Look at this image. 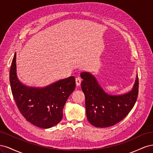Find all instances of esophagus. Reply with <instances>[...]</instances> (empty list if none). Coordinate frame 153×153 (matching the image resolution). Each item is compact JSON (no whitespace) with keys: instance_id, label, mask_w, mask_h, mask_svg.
<instances>
[{"instance_id":"obj_1","label":"esophagus","mask_w":153,"mask_h":153,"mask_svg":"<svg viewBox=\"0 0 153 153\" xmlns=\"http://www.w3.org/2000/svg\"><path fill=\"white\" fill-rule=\"evenodd\" d=\"M75 82H76V86H79L81 84V82H82L81 78L80 77H76V79H75Z\"/></svg>"}]
</instances>
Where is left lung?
I'll list each match as a JSON object with an SVG mask.
<instances>
[{
    "mask_svg": "<svg viewBox=\"0 0 153 153\" xmlns=\"http://www.w3.org/2000/svg\"><path fill=\"white\" fill-rule=\"evenodd\" d=\"M80 76L83 79L81 88L85 97L87 118L94 126H113L122 121L135 105L138 94V75L132 89L119 95L106 93L89 72H82Z\"/></svg>",
    "mask_w": 153,
    "mask_h": 153,
    "instance_id": "8db88e82",
    "label": "left lung"
}]
</instances>
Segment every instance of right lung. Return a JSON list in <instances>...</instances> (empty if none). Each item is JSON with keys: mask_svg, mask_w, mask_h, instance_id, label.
I'll use <instances>...</instances> for the list:
<instances>
[{"mask_svg": "<svg viewBox=\"0 0 153 153\" xmlns=\"http://www.w3.org/2000/svg\"><path fill=\"white\" fill-rule=\"evenodd\" d=\"M15 53L10 73L12 94L17 107L27 121L39 128H52L61 121L63 108L75 89L73 76L59 80L44 87L23 84L16 75Z\"/></svg>", "mask_w": 153, "mask_h": 153, "instance_id": "1", "label": "right lung"}]
</instances>
